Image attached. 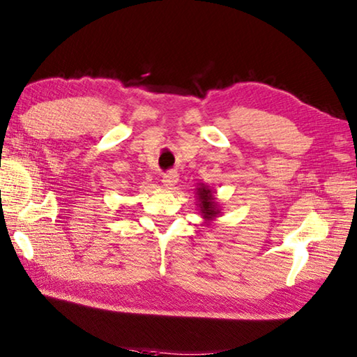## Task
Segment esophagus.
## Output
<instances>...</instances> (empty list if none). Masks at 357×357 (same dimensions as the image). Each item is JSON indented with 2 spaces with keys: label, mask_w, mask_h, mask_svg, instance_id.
<instances>
[{
  "label": "esophagus",
  "mask_w": 357,
  "mask_h": 357,
  "mask_svg": "<svg viewBox=\"0 0 357 357\" xmlns=\"http://www.w3.org/2000/svg\"><path fill=\"white\" fill-rule=\"evenodd\" d=\"M178 181H179V176H178L176 172L165 173L164 176H162V184H164L167 189H173V185H176Z\"/></svg>",
  "instance_id": "34e87169"
}]
</instances>
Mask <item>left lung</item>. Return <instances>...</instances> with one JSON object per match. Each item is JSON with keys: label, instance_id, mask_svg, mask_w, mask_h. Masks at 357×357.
Instances as JSON below:
<instances>
[{"label": "left lung", "instance_id": "1", "mask_svg": "<svg viewBox=\"0 0 357 357\" xmlns=\"http://www.w3.org/2000/svg\"><path fill=\"white\" fill-rule=\"evenodd\" d=\"M197 199L201 218H203L204 226H211V223L220 217L222 213V207H220L218 201L215 198V192H213L209 185L199 183L197 187Z\"/></svg>", "mask_w": 357, "mask_h": 357}]
</instances>
